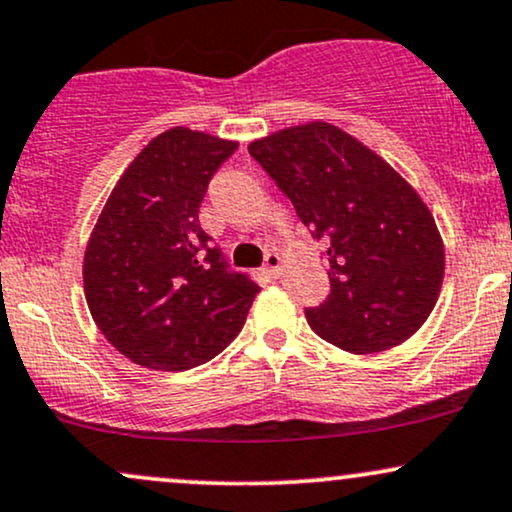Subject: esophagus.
<instances>
[{"instance_id": "1", "label": "esophagus", "mask_w": 512, "mask_h": 512, "mask_svg": "<svg viewBox=\"0 0 512 512\" xmlns=\"http://www.w3.org/2000/svg\"><path fill=\"white\" fill-rule=\"evenodd\" d=\"M281 264H283V260H281L279 252H267V257H264V274L279 276Z\"/></svg>"}]
</instances>
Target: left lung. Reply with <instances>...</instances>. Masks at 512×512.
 <instances>
[{"label":"left lung","mask_w":512,"mask_h":512,"mask_svg":"<svg viewBox=\"0 0 512 512\" xmlns=\"http://www.w3.org/2000/svg\"><path fill=\"white\" fill-rule=\"evenodd\" d=\"M248 152L324 245L331 293L307 307V324L355 355L408 341L443 281V240L415 188L324 121L283 128Z\"/></svg>","instance_id":"1"}]
</instances>
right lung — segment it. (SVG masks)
Segmentation results:
<instances>
[{"label":"right lung","mask_w":512,"mask_h":512,"mask_svg":"<svg viewBox=\"0 0 512 512\" xmlns=\"http://www.w3.org/2000/svg\"><path fill=\"white\" fill-rule=\"evenodd\" d=\"M238 143L176 126L123 171L85 248L90 315L135 365L183 372L219 355L260 293L200 226V202Z\"/></svg>","instance_id":"1"}]
</instances>
